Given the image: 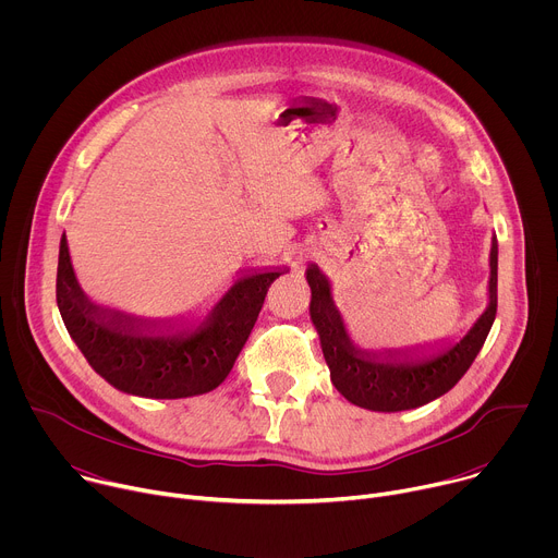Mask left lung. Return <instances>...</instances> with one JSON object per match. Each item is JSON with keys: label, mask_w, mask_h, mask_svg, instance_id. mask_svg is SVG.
<instances>
[{"label": "left lung", "mask_w": 558, "mask_h": 558, "mask_svg": "<svg viewBox=\"0 0 558 558\" xmlns=\"http://www.w3.org/2000/svg\"><path fill=\"white\" fill-rule=\"evenodd\" d=\"M497 263L499 245L493 235L488 304L484 313L459 342L428 349H384L368 351L353 344L344 317L338 311L329 278L308 265L306 282L311 287V323L320 336V347L331 371L333 386L360 409L377 413H397L424 407L448 392L470 368L482 351L497 315Z\"/></svg>", "instance_id": "obj_1"}]
</instances>
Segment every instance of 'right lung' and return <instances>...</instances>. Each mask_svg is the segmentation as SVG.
I'll return each mask as SVG.
<instances>
[{
	"label": "right lung",
	"mask_w": 558,
	"mask_h": 558,
	"mask_svg": "<svg viewBox=\"0 0 558 558\" xmlns=\"http://www.w3.org/2000/svg\"><path fill=\"white\" fill-rule=\"evenodd\" d=\"M284 271L289 269L271 267L238 278L194 327L185 320H147L101 306L84 293L63 233L57 306L70 338L108 384L149 400H181L214 390L229 375L258 320L267 289Z\"/></svg>",
	"instance_id": "obj_1"
}]
</instances>
